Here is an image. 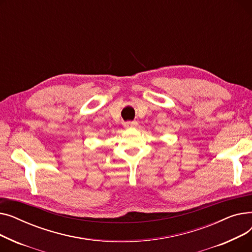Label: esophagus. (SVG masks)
Masks as SVG:
<instances>
[{
    "mask_svg": "<svg viewBox=\"0 0 252 252\" xmlns=\"http://www.w3.org/2000/svg\"><path fill=\"white\" fill-rule=\"evenodd\" d=\"M138 123L137 122H126L125 123V126L126 127H130V126H137Z\"/></svg>",
    "mask_w": 252,
    "mask_h": 252,
    "instance_id": "34e87169",
    "label": "esophagus"
}]
</instances>
